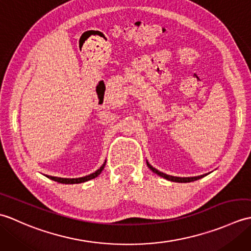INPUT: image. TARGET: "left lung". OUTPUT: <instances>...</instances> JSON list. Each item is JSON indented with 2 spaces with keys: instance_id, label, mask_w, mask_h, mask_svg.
Here are the masks:
<instances>
[{
  "instance_id": "left-lung-1",
  "label": "left lung",
  "mask_w": 251,
  "mask_h": 251,
  "mask_svg": "<svg viewBox=\"0 0 251 251\" xmlns=\"http://www.w3.org/2000/svg\"><path fill=\"white\" fill-rule=\"evenodd\" d=\"M147 165L148 167L150 168L152 172L154 174L158 175L159 177H163L165 179H167L169 181H173V182H180V183H185V182H192V181H195V180H199L202 177H205V176H207L208 174H205V175H201V176H196V177H174V176H170V175H167V174H164L162 172H159V170H157L156 168H154L152 165H150V163H149L147 161Z\"/></svg>"
}]
</instances>
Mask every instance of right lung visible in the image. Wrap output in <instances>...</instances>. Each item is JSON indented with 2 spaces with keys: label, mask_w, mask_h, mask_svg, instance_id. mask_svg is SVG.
<instances>
[{
  "label": "right lung",
  "mask_w": 251,
  "mask_h": 251,
  "mask_svg": "<svg viewBox=\"0 0 251 251\" xmlns=\"http://www.w3.org/2000/svg\"><path fill=\"white\" fill-rule=\"evenodd\" d=\"M105 166V162L102 164V166H101L99 169L96 170L95 173L90 174L88 176H85V177H81V178H60V177H52V176H47V178H50L54 181H57V182L59 183H65V184H74V183H82L85 182V181H88V180H92L96 177H98V176L102 172L103 168Z\"/></svg>",
  "instance_id": "right-lung-1"
}]
</instances>
